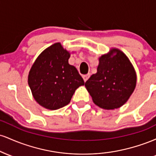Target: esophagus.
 <instances>
[{"label": "esophagus", "mask_w": 156, "mask_h": 156, "mask_svg": "<svg viewBox=\"0 0 156 156\" xmlns=\"http://www.w3.org/2000/svg\"><path fill=\"white\" fill-rule=\"evenodd\" d=\"M82 77H83L84 82H86L87 80L89 79V77H90V74H89V73H88V74H87V75H83V76H82Z\"/></svg>", "instance_id": "obj_1"}]
</instances>
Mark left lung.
<instances>
[{"instance_id":"obj_1","label":"left lung","mask_w":156,"mask_h":156,"mask_svg":"<svg viewBox=\"0 0 156 156\" xmlns=\"http://www.w3.org/2000/svg\"><path fill=\"white\" fill-rule=\"evenodd\" d=\"M113 51L116 54L112 57ZM98 72L85 83L93 102L104 109L119 108L126 103L136 83V76L128 57L113 49L100 58Z\"/></svg>"}]
</instances>
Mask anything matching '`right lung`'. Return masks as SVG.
Instances as JSON below:
<instances>
[{
	"label": "right lung",
	"mask_w": 156,
	"mask_h": 156,
	"mask_svg": "<svg viewBox=\"0 0 156 156\" xmlns=\"http://www.w3.org/2000/svg\"><path fill=\"white\" fill-rule=\"evenodd\" d=\"M69 52L53 44L39 55L28 75V85L36 101L51 110L65 106L84 81L74 66L68 63Z\"/></svg>",
	"instance_id": "add662e5"
}]
</instances>
